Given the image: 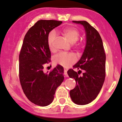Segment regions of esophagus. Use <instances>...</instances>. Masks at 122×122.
<instances>
[{"mask_svg":"<svg viewBox=\"0 0 122 122\" xmlns=\"http://www.w3.org/2000/svg\"><path fill=\"white\" fill-rule=\"evenodd\" d=\"M64 76H65V77H67L68 74H67V70L65 69L64 70Z\"/></svg>","mask_w":122,"mask_h":122,"instance_id":"obj_1","label":"esophagus"}]
</instances>
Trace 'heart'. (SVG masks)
<instances>
[{
	"label": "heart",
	"mask_w": 122,
	"mask_h": 122,
	"mask_svg": "<svg viewBox=\"0 0 122 122\" xmlns=\"http://www.w3.org/2000/svg\"><path fill=\"white\" fill-rule=\"evenodd\" d=\"M63 34L71 43L76 44V48L79 49L81 47V43H76V42L78 40L80 36V33L76 29L73 28H66L63 30ZM57 36V32L55 30L51 31L48 35L47 43L49 48L52 52H54L55 50V41ZM53 61L56 65H59L64 67L67 68L74 63L76 61V58L74 54L61 52L54 56L53 57Z\"/></svg>",
	"instance_id": "obj_1"
}]
</instances>
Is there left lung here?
I'll use <instances>...</instances> for the list:
<instances>
[{
  "instance_id": "8db88e82",
  "label": "left lung",
  "mask_w": 122,
  "mask_h": 122,
  "mask_svg": "<svg viewBox=\"0 0 122 122\" xmlns=\"http://www.w3.org/2000/svg\"><path fill=\"white\" fill-rule=\"evenodd\" d=\"M73 22L82 25L86 36L85 48L80 60L73 66L79 70H68L70 78L76 80V86L70 91L72 101L78 105H86L97 97L102 89L105 77V56L100 35L93 27L85 20ZM84 71L83 76L78 75Z\"/></svg>"
}]
</instances>
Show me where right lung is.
I'll list each match as a JSON object with an SVG mask.
<instances>
[{"label":"right lung","mask_w":122,"mask_h":122,"mask_svg":"<svg viewBox=\"0 0 122 122\" xmlns=\"http://www.w3.org/2000/svg\"><path fill=\"white\" fill-rule=\"evenodd\" d=\"M61 23L56 20H38L25 36L19 55L22 89L29 100L41 107L52 102L57 87L64 80V69L61 65L49 72L43 71L51 56L48 35Z\"/></svg>","instance_id":"right-lung-1"}]
</instances>
